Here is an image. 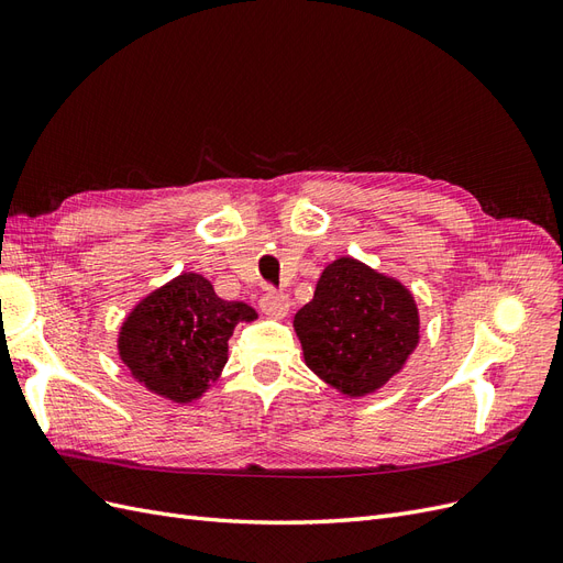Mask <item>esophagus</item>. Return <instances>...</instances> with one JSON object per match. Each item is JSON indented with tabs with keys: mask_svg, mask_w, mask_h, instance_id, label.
<instances>
[{
	"mask_svg": "<svg viewBox=\"0 0 563 563\" xmlns=\"http://www.w3.org/2000/svg\"><path fill=\"white\" fill-rule=\"evenodd\" d=\"M288 308H291V300H288V296H284V294L267 291L261 298V310L269 319H284L288 314Z\"/></svg>",
	"mask_w": 563,
	"mask_h": 563,
	"instance_id": "esophagus-1",
	"label": "esophagus"
}]
</instances>
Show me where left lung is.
<instances>
[{
  "mask_svg": "<svg viewBox=\"0 0 563 563\" xmlns=\"http://www.w3.org/2000/svg\"><path fill=\"white\" fill-rule=\"evenodd\" d=\"M305 364L345 399H364L399 376L420 343L418 302L404 282L340 255L294 317Z\"/></svg>",
  "mask_w": 563,
  "mask_h": 563,
  "instance_id": "left-lung-1",
  "label": "left lung"
}]
</instances>
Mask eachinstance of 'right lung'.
<instances>
[{"instance_id": "add662e5", "label": "right lung", "mask_w": 563, "mask_h": 563, "mask_svg": "<svg viewBox=\"0 0 563 563\" xmlns=\"http://www.w3.org/2000/svg\"><path fill=\"white\" fill-rule=\"evenodd\" d=\"M258 319L246 302L218 298L197 272H180L143 296L117 333V354L131 378L180 406L199 401L228 364V340Z\"/></svg>"}]
</instances>
